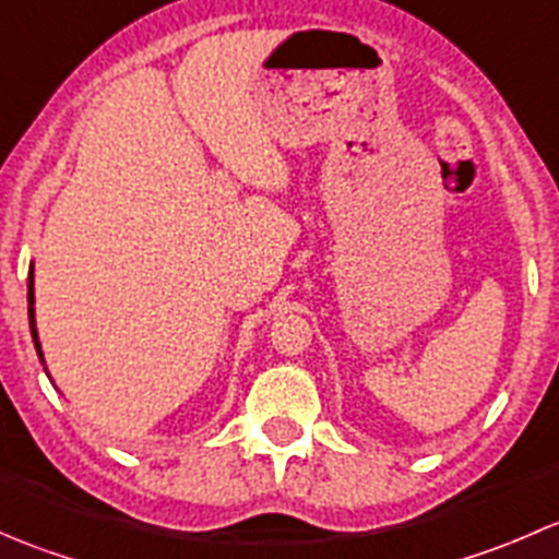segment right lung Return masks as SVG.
Instances as JSON below:
<instances>
[{
	"mask_svg": "<svg viewBox=\"0 0 559 559\" xmlns=\"http://www.w3.org/2000/svg\"><path fill=\"white\" fill-rule=\"evenodd\" d=\"M26 302H29V330H32V341H35L39 362L45 365L43 346H39V335H37V321H35V267L29 270V292H26ZM45 373H48V370H45ZM48 379H50V376H48Z\"/></svg>",
	"mask_w": 559,
	"mask_h": 559,
	"instance_id": "right-lung-1",
	"label": "right lung"
}]
</instances>
